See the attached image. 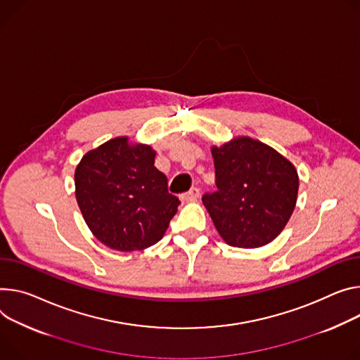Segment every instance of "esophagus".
Returning a JSON list of instances; mask_svg holds the SVG:
<instances>
[{"label":"esophagus","mask_w":360,"mask_h":360,"mask_svg":"<svg viewBox=\"0 0 360 360\" xmlns=\"http://www.w3.org/2000/svg\"><path fill=\"white\" fill-rule=\"evenodd\" d=\"M198 197H200V189L198 188H191L188 192L181 195V198L184 201H197Z\"/></svg>","instance_id":"1"}]
</instances>
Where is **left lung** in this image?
<instances>
[{"label": "left lung", "instance_id": "obj_1", "mask_svg": "<svg viewBox=\"0 0 360 360\" xmlns=\"http://www.w3.org/2000/svg\"><path fill=\"white\" fill-rule=\"evenodd\" d=\"M217 191L202 202L221 238L231 247L258 248L287 225L297 202L299 175L271 146L238 136L212 146Z\"/></svg>", "mask_w": 360, "mask_h": 360}]
</instances>
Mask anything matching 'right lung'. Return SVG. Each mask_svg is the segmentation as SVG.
<instances>
[{
  "mask_svg": "<svg viewBox=\"0 0 360 360\" xmlns=\"http://www.w3.org/2000/svg\"><path fill=\"white\" fill-rule=\"evenodd\" d=\"M156 152L127 136L89 150L75 172L76 200L91 234L117 251L145 250L168 230L181 204L155 168Z\"/></svg>",
  "mask_w": 360,
  "mask_h": 360,
  "instance_id": "obj_1",
  "label": "right lung"
}]
</instances>
